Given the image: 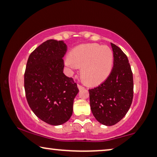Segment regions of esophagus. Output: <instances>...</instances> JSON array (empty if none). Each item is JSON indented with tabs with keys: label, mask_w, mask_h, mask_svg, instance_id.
<instances>
[{
	"label": "esophagus",
	"mask_w": 157,
	"mask_h": 157,
	"mask_svg": "<svg viewBox=\"0 0 157 157\" xmlns=\"http://www.w3.org/2000/svg\"><path fill=\"white\" fill-rule=\"evenodd\" d=\"M78 89H80V90H81V89H84V86H82L81 84H78Z\"/></svg>",
	"instance_id": "obj_1"
}]
</instances>
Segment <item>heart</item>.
Instances as JSON below:
<instances>
[{
	"label": "heart",
	"mask_w": 157,
	"mask_h": 157,
	"mask_svg": "<svg viewBox=\"0 0 157 157\" xmlns=\"http://www.w3.org/2000/svg\"><path fill=\"white\" fill-rule=\"evenodd\" d=\"M114 54L110 48L96 43L81 44L73 49L65 65L70 72L81 67V76L86 84L96 86L105 81L113 66Z\"/></svg>",
	"instance_id": "heart-1"
}]
</instances>
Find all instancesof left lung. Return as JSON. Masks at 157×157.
<instances>
[{
  "mask_svg": "<svg viewBox=\"0 0 157 157\" xmlns=\"http://www.w3.org/2000/svg\"><path fill=\"white\" fill-rule=\"evenodd\" d=\"M113 68L102 83L89 89L90 107L97 121L110 126L121 121L128 113L133 98V78L128 57L119 47L111 43Z\"/></svg>",
  "mask_w": 157,
  "mask_h": 157,
  "instance_id": "8db88e82",
  "label": "left lung"
}]
</instances>
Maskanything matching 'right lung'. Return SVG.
<instances>
[{"mask_svg": "<svg viewBox=\"0 0 157 157\" xmlns=\"http://www.w3.org/2000/svg\"><path fill=\"white\" fill-rule=\"evenodd\" d=\"M67 47L63 41L49 40L30 54L24 73L26 100L33 113L52 125L63 124L73 113L78 92L73 78L63 74Z\"/></svg>", "mask_w": 157, "mask_h": 157, "instance_id": "1", "label": "right lung"}]
</instances>
